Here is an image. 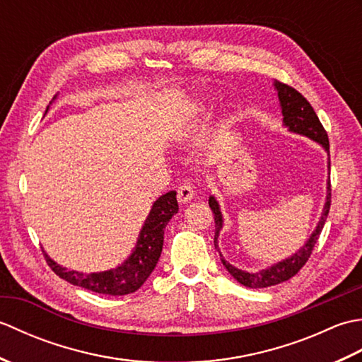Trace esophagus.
Wrapping results in <instances>:
<instances>
[{"label": "esophagus", "mask_w": 362, "mask_h": 362, "mask_svg": "<svg viewBox=\"0 0 362 362\" xmlns=\"http://www.w3.org/2000/svg\"><path fill=\"white\" fill-rule=\"evenodd\" d=\"M194 197V189L189 183H182V185L177 188V201L180 204H188L193 201Z\"/></svg>", "instance_id": "1"}]
</instances>
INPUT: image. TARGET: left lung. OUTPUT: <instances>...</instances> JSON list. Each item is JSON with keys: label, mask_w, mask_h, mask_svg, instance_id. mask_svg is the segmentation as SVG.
Wrapping results in <instances>:
<instances>
[{"label": "left lung", "mask_w": 362, "mask_h": 362, "mask_svg": "<svg viewBox=\"0 0 362 362\" xmlns=\"http://www.w3.org/2000/svg\"><path fill=\"white\" fill-rule=\"evenodd\" d=\"M274 87L276 90V95H279V101L281 107V115H283V126L288 127L289 132H294L298 135L308 136L313 141L319 143L322 148L325 149L328 156V171H329V143H328V135L325 132L324 126L320 124L316 112L311 107V104L306 101V99L298 93L296 88H292L286 83H281L279 81H274ZM209 205L214 214V224H216V232H214V247L219 252V233L224 226V219H222V213L219 209V204L214 196H210ZM329 205H332V185H329V177H328V185H327V197H325V205L324 210H322L320 219L317 222V227L314 228V232L308 238L302 247H300L296 253H292L291 257L286 259H281L279 263L269 266L266 269H261L258 272H247L243 271V269H238L233 264H230L228 261L221 255V261L224 267L228 271V274L233 276V279L241 283L245 288H269L274 286V284H279L289 280L291 276H294L300 269L305 266L306 261H308L313 247L316 245L319 235L322 228L325 226V221L329 211Z\"/></svg>", "instance_id": "8db88e82"}]
</instances>
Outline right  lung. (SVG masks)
Wrapping results in <instances>:
<instances>
[{"mask_svg":"<svg viewBox=\"0 0 362 362\" xmlns=\"http://www.w3.org/2000/svg\"><path fill=\"white\" fill-rule=\"evenodd\" d=\"M54 99H56V96L52 98V101ZM48 109L49 105L46 107V112H48ZM175 194V191H169V193L160 196L153 202L148 218H146L140 230V235H138L132 253L127 259H124V263H121L115 269L91 274L70 271V269L57 264L56 261L48 257V253H45L46 263L60 279L74 284V286H81L105 296L132 294V292L143 286V283L149 279V275L157 266L161 249H163L165 227L169 219L179 211Z\"/></svg>","mask_w":362,"mask_h":362,"instance_id":"obj_1","label":"right lung"}]
</instances>
